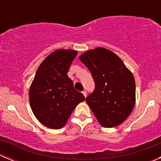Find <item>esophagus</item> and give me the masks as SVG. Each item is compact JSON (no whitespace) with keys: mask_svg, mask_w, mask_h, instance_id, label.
Returning a JSON list of instances; mask_svg holds the SVG:
<instances>
[{"mask_svg":"<svg viewBox=\"0 0 161 161\" xmlns=\"http://www.w3.org/2000/svg\"><path fill=\"white\" fill-rule=\"evenodd\" d=\"M82 94H83V95H84V97H86V96H87L86 91H82Z\"/></svg>","mask_w":161,"mask_h":161,"instance_id":"1","label":"esophagus"}]
</instances>
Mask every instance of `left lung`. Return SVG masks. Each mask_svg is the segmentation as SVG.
<instances>
[{
    "label": "left lung",
    "mask_w": 161,
    "mask_h": 161,
    "mask_svg": "<svg viewBox=\"0 0 161 161\" xmlns=\"http://www.w3.org/2000/svg\"><path fill=\"white\" fill-rule=\"evenodd\" d=\"M80 61L90 71L95 89L86 103L102 126L119 125L130 115L136 103L132 73L111 50L97 47L85 52Z\"/></svg>",
    "instance_id": "8db88e82"
}]
</instances>
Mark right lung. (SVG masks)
Segmentation results:
<instances>
[{"mask_svg":"<svg viewBox=\"0 0 161 161\" xmlns=\"http://www.w3.org/2000/svg\"><path fill=\"white\" fill-rule=\"evenodd\" d=\"M78 52L60 49L40 64L30 89V103L36 118L52 129L65 125L73 110L85 100L75 90L68 71Z\"/></svg>","mask_w":161,"mask_h":161,"instance_id":"obj_1","label":"right lung"}]
</instances>
